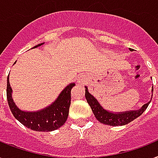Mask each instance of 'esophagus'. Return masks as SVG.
Listing matches in <instances>:
<instances>
[{
  "label": "esophagus",
  "mask_w": 158,
  "mask_h": 158,
  "mask_svg": "<svg viewBox=\"0 0 158 158\" xmlns=\"http://www.w3.org/2000/svg\"><path fill=\"white\" fill-rule=\"evenodd\" d=\"M85 78L84 77H82V76H81V77H80L78 78V82L83 83L84 81H85Z\"/></svg>",
  "instance_id": "34e87169"
}]
</instances>
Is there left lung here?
Wrapping results in <instances>:
<instances>
[{"mask_svg": "<svg viewBox=\"0 0 158 158\" xmlns=\"http://www.w3.org/2000/svg\"><path fill=\"white\" fill-rule=\"evenodd\" d=\"M85 88V99L87 101V103L90 105V108L92 110L94 115L96 116L97 120L101 123L107 124L110 126H122L125 125L127 123H130L132 121L137 118L143 113L145 110L148 108V106L150 104L151 101L147 104L142 106L141 109L137 110L125 111V112H120V113H114L106 110L100 105L98 101L96 100L92 95H90L86 86ZM153 89V88H152ZM153 92V90H152Z\"/></svg>", "mask_w": 158, "mask_h": 158, "instance_id": "1", "label": "left lung"}]
</instances>
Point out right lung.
I'll return each mask as SVG.
<instances>
[{"label":"right lung","mask_w":158,"mask_h":158,"mask_svg":"<svg viewBox=\"0 0 158 158\" xmlns=\"http://www.w3.org/2000/svg\"><path fill=\"white\" fill-rule=\"evenodd\" d=\"M44 44H40L34 47ZM75 83L67 85L60 93L57 100L49 106L38 111H23L19 110L12 99V89L10 85L9 76L7 77L6 96L11 113L17 120L27 128L39 132H50L59 129L65 123L69 114L71 105V90Z\"/></svg>","instance_id":"obj_1"}]
</instances>
